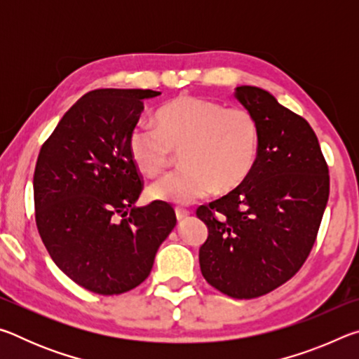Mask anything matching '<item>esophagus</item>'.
I'll return each instance as SVG.
<instances>
[{"mask_svg":"<svg viewBox=\"0 0 359 359\" xmlns=\"http://www.w3.org/2000/svg\"><path fill=\"white\" fill-rule=\"evenodd\" d=\"M190 215V210H187L184 208H175V217H177V220H185V218Z\"/></svg>","mask_w":359,"mask_h":359,"instance_id":"esophagus-1","label":"esophagus"}]
</instances>
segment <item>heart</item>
Here are the masks:
<instances>
[{"instance_id": "obj_1", "label": "heart", "mask_w": 359, "mask_h": 359, "mask_svg": "<svg viewBox=\"0 0 359 359\" xmlns=\"http://www.w3.org/2000/svg\"><path fill=\"white\" fill-rule=\"evenodd\" d=\"M156 128L136 126L130 133V155L139 171L156 177L180 151L184 168L150 187V198L190 204L212 191L228 193L244 184L257 165L261 131L245 107L194 95H180L155 114Z\"/></svg>"}]
</instances>
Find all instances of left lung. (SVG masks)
<instances>
[{"label": "left lung", "instance_id": "obj_1", "mask_svg": "<svg viewBox=\"0 0 359 359\" xmlns=\"http://www.w3.org/2000/svg\"><path fill=\"white\" fill-rule=\"evenodd\" d=\"M234 96L258 120L259 154L244 184L198 208L209 229L199 266L223 294L252 299L290 280L307 259L330 198V174L307 120L263 88L242 85Z\"/></svg>", "mask_w": 359, "mask_h": 359}]
</instances>
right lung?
Masks as SVG:
<instances>
[{
    "label": "right lung",
    "instance_id": "right-lung-1",
    "mask_svg": "<svg viewBox=\"0 0 359 359\" xmlns=\"http://www.w3.org/2000/svg\"><path fill=\"white\" fill-rule=\"evenodd\" d=\"M154 90L100 88L83 95L41 147L33 191L36 226L71 280L121 294L149 277L177 218L168 203L136 208L142 175L130 133Z\"/></svg>",
    "mask_w": 359,
    "mask_h": 359
}]
</instances>
